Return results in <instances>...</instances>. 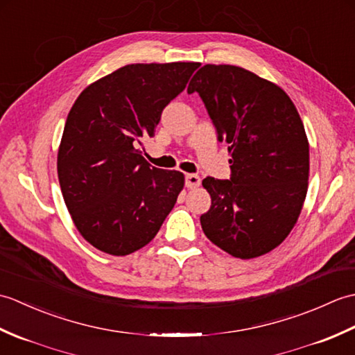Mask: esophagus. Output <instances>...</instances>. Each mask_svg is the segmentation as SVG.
Masks as SVG:
<instances>
[{
	"label": "esophagus",
	"mask_w": 355,
	"mask_h": 355,
	"mask_svg": "<svg viewBox=\"0 0 355 355\" xmlns=\"http://www.w3.org/2000/svg\"><path fill=\"white\" fill-rule=\"evenodd\" d=\"M201 184V178L197 173H187L186 175V187L187 189H195Z\"/></svg>",
	"instance_id": "obj_1"
}]
</instances>
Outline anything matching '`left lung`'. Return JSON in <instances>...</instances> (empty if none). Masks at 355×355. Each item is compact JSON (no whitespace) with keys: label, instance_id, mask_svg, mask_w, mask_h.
I'll list each match as a JSON object with an SVG mask.
<instances>
[{"label":"left lung","instance_id":"8db88e82","mask_svg":"<svg viewBox=\"0 0 355 355\" xmlns=\"http://www.w3.org/2000/svg\"><path fill=\"white\" fill-rule=\"evenodd\" d=\"M195 92L232 157L230 180H202L212 198L202 232L235 258H258L284 243L304 206L310 145L302 119L281 87L236 65L201 67L187 87Z\"/></svg>","mask_w":355,"mask_h":355}]
</instances>
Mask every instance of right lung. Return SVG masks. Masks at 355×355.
<instances>
[{
    "mask_svg": "<svg viewBox=\"0 0 355 355\" xmlns=\"http://www.w3.org/2000/svg\"><path fill=\"white\" fill-rule=\"evenodd\" d=\"M200 62L130 64L88 85L58 150L65 206L87 243L112 256L145 247L184 187L180 171L150 168L139 145Z\"/></svg>",
    "mask_w": 355,
    "mask_h": 355,
    "instance_id": "obj_1",
    "label": "right lung"
}]
</instances>
